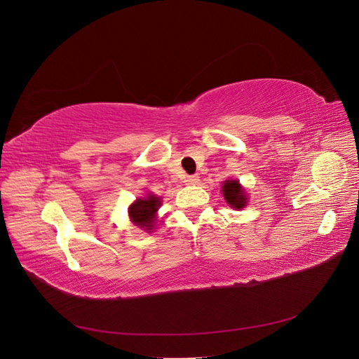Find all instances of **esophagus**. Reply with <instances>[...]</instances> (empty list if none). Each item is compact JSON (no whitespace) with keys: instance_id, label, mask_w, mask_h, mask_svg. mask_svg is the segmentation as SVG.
I'll list each match as a JSON object with an SVG mask.
<instances>
[{"instance_id":"1","label":"esophagus","mask_w":359,"mask_h":359,"mask_svg":"<svg viewBox=\"0 0 359 359\" xmlns=\"http://www.w3.org/2000/svg\"><path fill=\"white\" fill-rule=\"evenodd\" d=\"M198 181H199L198 175H189L186 177V180H184V182H186L187 186H194V184H198Z\"/></svg>"}]
</instances>
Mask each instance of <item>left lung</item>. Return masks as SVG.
Listing matches in <instances>:
<instances>
[{
    "label": "left lung",
    "instance_id": "obj_1",
    "mask_svg": "<svg viewBox=\"0 0 359 359\" xmlns=\"http://www.w3.org/2000/svg\"><path fill=\"white\" fill-rule=\"evenodd\" d=\"M223 196L224 199L227 201V203H229L231 206H233V208L240 210L243 208V206H245V194H244V190L241 189L240 182L238 181H226L223 184Z\"/></svg>",
    "mask_w": 359,
    "mask_h": 359
}]
</instances>
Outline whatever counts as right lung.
Masks as SVG:
<instances>
[{
  "label": "right lung",
  "instance_id": "obj_1",
  "mask_svg": "<svg viewBox=\"0 0 359 359\" xmlns=\"http://www.w3.org/2000/svg\"><path fill=\"white\" fill-rule=\"evenodd\" d=\"M160 203H161L160 199L154 196V194H151V196H147L142 199H137L133 205H130L128 208L130 219L136 223V226L144 227V229L149 231L154 224V214L160 206Z\"/></svg>",
  "mask_w": 359,
  "mask_h": 359
}]
</instances>
